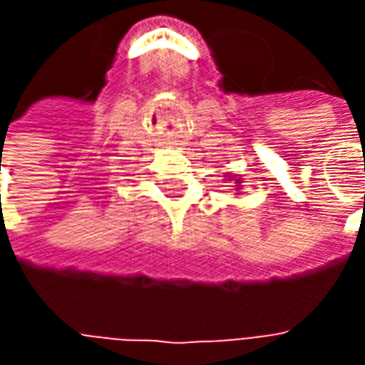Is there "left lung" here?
Instances as JSON below:
<instances>
[{
    "label": "left lung",
    "mask_w": 365,
    "mask_h": 365,
    "mask_svg": "<svg viewBox=\"0 0 365 365\" xmlns=\"http://www.w3.org/2000/svg\"><path fill=\"white\" fill-rule=\"evenodd\" d=\"M235 183H240V178H238V180ZM237 190H240V185H237Z\"/></svg>",
    "instance_id": "8db88e82"
}]
</instances>
